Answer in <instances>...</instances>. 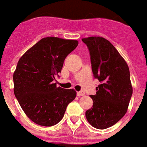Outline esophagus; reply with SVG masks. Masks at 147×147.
Masks as SVG:
<instances>
[{"mask_svg": "<svg viewBox=\"0 0 147 147\" xmlns=\"http://www.w3.org/2000/svg\"><path fill=\"white\" fill-rule=\"evenodd\" d=\"M85 93L84 92H82V91H79V92H77V96H84Z\"/></svg>", "mask_w": 147, "mask_h": 147, "instance_id": "obj_1", "label": "esophagus"}]
</instances>
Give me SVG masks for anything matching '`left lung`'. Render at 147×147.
Wrapping results in <instances>:
<instances>
[{"instance_id": "obj_1", "label": "left lung", "mask_w": 147, "mask_h": 147, "mask_svg": "<svg viewBox=\"0 0 147 147\" xmlns=\"http://www.w3.org/2000/svg\"><path fill=\"white\" fill-rule=\"evenodd\" d=\"M90 54L93 76L100 84L96 87L93 107L86 111L89 123L105 129L125 115L132 95L129 66L111 43L100 36L82 39Z\"/></svg>"}]
</instances>
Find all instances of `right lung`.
<instances>
[{
    "label": "right lung",
    "mask_w": 147,
    "mask_h": 147,
    "mask_svg": "<svg viewBox=\"0 0 147 147\" xmlns=\"http://www.w3.org/2000/svg\"><path fill=\"white\" fill-rule=\"evenodd\" d=\"M78 44L74 40L43 38L18 61L13 75L14 93L25 114L36 124H57L68 104L76 98L75 90L57 87L53 81Z\"/></svg>",
    "instance_id": "right-lung-1"
}]
</instances>
